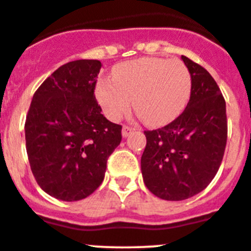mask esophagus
I'll list each match as a JSON object with an SVG mask.
<instances>
[{
	"instance_id": "esophagus-1",
	"label": "esophagus",
	"mask_w": 251,
	"mask_h": 251,
	"mask_svg": "<svg viewBox=\"0 0 251 251\" xmlns=\"http://www.w3.org/2000/svg\"><path fill=\"white\" fill-rule=\"evenodd\" d=\"M132 132H133L132 128L128 127V126H124L123 129H122V135H123V138H127Z\"/></svg>"
}]
</instances>
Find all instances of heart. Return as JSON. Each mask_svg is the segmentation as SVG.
I'll list each match as a JSON object with an SVG mask.
<instances>
[{"label": "heart", "mask_w": 251, "mask_h": 251, "mask_svg": "<svg viewBox=\"0 0 251 251\" xmlns=\"http://www.w3.org/2000/svg\"><path fill=\"white\" fill-rule=\"evenodd\" d=\"M191 75L177 59L140 58L126 61L112 71V78H101L95 95L104 114L118 121L130 109L149 126L174 121L187 104Z\"/></svg>", "instance_id": "1"}]
</instances>
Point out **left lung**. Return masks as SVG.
<instances>
[{
	"label": "left lung",
	"instance_id": "left-lung-1",
	"mask_svg": "<svg viewBox=\"0 0 251 251\" xmlns=\"http://www.w3.org/2000/svg\"><path fill=\"white\" fill-rule=\"evenodd\" d=\"M191 75V96L185 111L170 124L145 130L140 160L145 186L159 199L182 201L203 191L216 176L226 144V114L211 74L181 56Z\"/></svg>",
	"mask_w": 251,
	"mask_h": 251
}]
</instances>
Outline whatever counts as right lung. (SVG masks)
<instances>
[{
    "label": "right lung",
    "instance_id": "add662e5",
    "mask_svg": "<svg viewBox=\"0 0 251 251\" xmlns=\"http://www.w3.org/2000/svg\"><path fill=\"white\" fill-rule=\"evenodd\" d=\"M99 60L60 66L35 91L25 119L30 169L44 192L80 201L99 188L107 159L122 140V126L101 113L95 99Z\"/></svg>",
    "mask_w": 251,
    "mask_h": 251
}]
</instances>
